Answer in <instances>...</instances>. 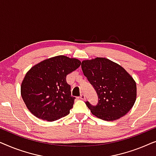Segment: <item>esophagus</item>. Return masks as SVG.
Returning <instances> with one entry per match:
<instances>
[{
    "mask_svg": "<svg viewBox=\"0 0 156 156\" xmlns=\"http://www.w3.org/2000/svg\"><path fill=\"white\" fill-rule=\"evenodd\" d=\"M80 99H82V100H85V99H86V97H85V95L84 94H81V96H80Z\"/></svg>",
    "mask_w": 156,
    "mask_h": 156,
    "instance_id": "34e87169",
    "label": "esophagus"
}]
</instances>
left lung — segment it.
<instances>
[{"instance_id": "1", "label": "left lung", "mask_w": 156, "mask_h": 156, "mask_svg": "<svg viewBox=\"0 0 156 156\" xmlns=\"http://www.w3.org/2000/svg\"><path fill=\"white\" fill-rule=\"evenodd\" d=\"M84 76L97 91V106L85 102L91 114L104 121L125 116L136 100V83L124 68L110 59L96 57L82 62Z\"/></svg>"}]
</instances>
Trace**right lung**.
<instances>
[{"label": "right lung", "mask_w": 156, "mask_h": 156, "mask_svg": "<svg viewBox=\"0 0 156 156\" xmlns=\"http://www.w3.org/2000/svg\"><path fill=\"white\" fill-rule=\"evenodd\" d=\"M80 65L77 59L59 55L40 62L27 72L20 93L34 116L54 121L69 114L75 97L71 96L66 76Z\"/></svg>", "instance_id": "1"}]
</instances>
